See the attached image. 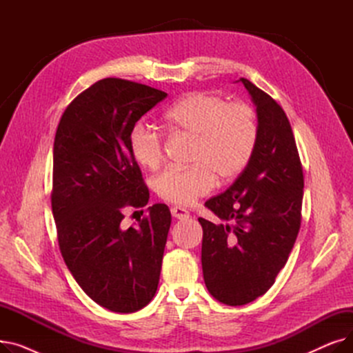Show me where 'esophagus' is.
I'll use <instances>...</instances> for the list:
<instances>
[{
    "instance_id": "1",
    "label": "esophagus",
    "mask_w": 353,
    "mask_h": 353,
    "mask_svg": "<svg viewBox=\"0 0 353 353\" xmlns=\"http://www.w3.org/2000/svg\"><path fill=\"white\" fill-rule=\"evenodd\" d=\"M172 216L179 220H188L190 217V213L186 209L176 206V208H172Z\"/></svg>"
}]
</instances>
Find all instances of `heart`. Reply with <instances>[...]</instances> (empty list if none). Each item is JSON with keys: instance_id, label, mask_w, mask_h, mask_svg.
<instances>
[{"instance_id": "obj_1", "label": "heart", "mask_w": 353, "mask_h": 353, "mask_svg": "<svg viewBox=\"0 0 353 353\" xmlns=\"http://www.w3.org/2000/svg\"><path fill=\"white\" fill-rule=\"evenodd\" d=\"M170 132L189 136L192 144L188 169L170 167L157 176V194L179 206H190L208 194L214 179L229 183L252 160L259 137L254 110L245 103H229L213 92H192L164 113ZM130 152L147 169H156L164 159L161 133L145 123H136L128 136Z\"/></svg>"}]
</instances>
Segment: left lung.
<instances>
[{"label": "left lung", "instance_id": "1", "mask_svg": "<svg viewBox=\"0 0 353 353\" xmlns=\"http://www.w3.org/2000/svg\"><path fill=\"white\" fill-rule=\"evenodd\" d=\"M240 81L256 105L257 144L232 186L205 203L223 223L199 217L206 288L229 306L272 288L298 237L303 199V169L283 108L248 79Z\"/></svg>", "mask_w": 353, "mask_h": 353}]
</instances>
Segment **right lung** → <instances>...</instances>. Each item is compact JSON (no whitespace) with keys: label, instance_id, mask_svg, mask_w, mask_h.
<instances>
[{"label":"right lung","instance_id":"right-lung-1","mask_svg":"<svg viewBox=\"0 0 353 353\" xmlns=\"http://www.w3.org/2000/svg\"><path fill=\"white\" fill-rule=\"evenodd\" d=\"M165 97L140 83L103 79L68 104L55 132L51 208L60 252L80 288L111 312H137L157 290L169 208H148L136 228L120 223L125 208L141 209L150 197L130 132Z\"/></svg>","mask_w":353,"mask_h":353}]
</instances>
